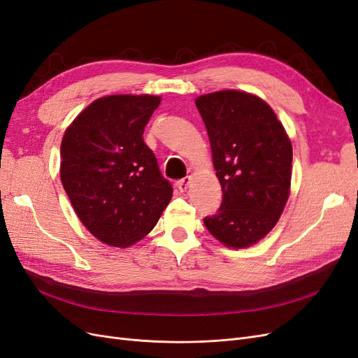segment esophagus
<instances>
[{
    "label": "esophagus",
    "mask_w": 358,
    "mask_h": 358,
    "mask_svg": "<svg viewBox=\"0 0 358 358\" xmlns=\"http://www.w3.org/2000/svg\"><path fill=\"white\" fill-rule=\"evenodd\" d=\"M191 182H192V178H191V176H187V178L180 179V180L178 182L179 191H180V192H187L188 188H189V185H191Z\"/></svg>",
    "instance_id": "esophagus-1"
}]
</instances>
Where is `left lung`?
Segmentation results:
<instances>
[{"instance_id":"left-lung-1","label":"left lung","mask_w":358,"mask_h":358,"mask_svg":"<svg viewBox=\"0 0 358 358\" xmlns=\"http://www.w3.org/2000/svg\"><path fill=\"white\" fill-rule=\"evenodd\" d=\"M222 203L204 225L222 245L242 249L272 231L289 196L291 140L259 96L225 90L200 95Z\"/></svg>"}]
</instances>
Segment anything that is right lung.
I'll return each mask as SVG.
<instances>
[{
  "mask_svg": "<svg viewBox=\"0 0 358 358\" xmlns=\"http://www.w3.org/2000/svg\"><path fill=\"white\" fill-rule=\"evenodd\" d=\"M155 95H107L83 109L61 142V182L76 215L100 242L128 248L154 229L171 200L145 127Z\"/></svg>",
  "mask_w": 358,
  "mask_h": 358,
  "instance_id": "right-lung-1",
  "label": "right lung"
}]
</instances>
